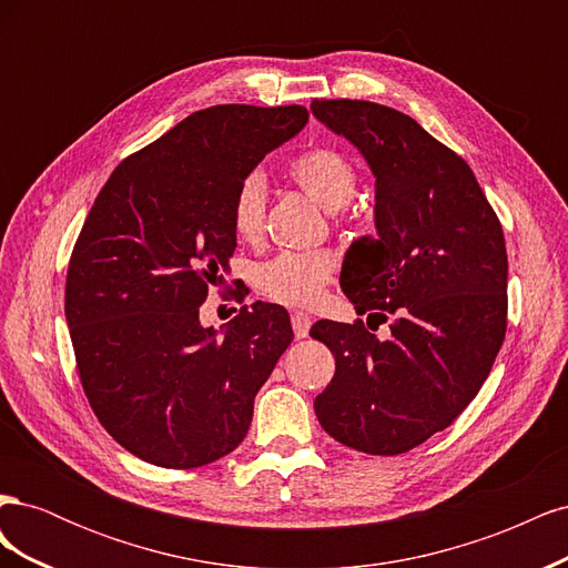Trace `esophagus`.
Returning a JSON list of instances; mask_svg holds the SVG:
<instances>
[{
	"label": "esophagus",
	"mask_w": 568,
	"mask_h": 568,
	"mask_svg": "<svg viewBox=\"0 0 568 568\" xmlns=\"http://www.w3.org/2000/svg\"><path fill=\"white\" fill-rule=\"evenodd\" d=\"M311 324H313L311 315H305V313H294V315H291V326H294L296 338H305L307 332H311Z\"/></svg>",
	"instance_id": "1"
}]
</instances>
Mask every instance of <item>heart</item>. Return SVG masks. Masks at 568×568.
Returning a JSON list of instances; mask_svg holds the SVG:
<instances>
[{
	"mask_svg": "<svg viewBox=\"0 0 568 568\" xmlns=\"http://www.w3.org/2000/svg\"><path fill=\"white\" fill-rule=\"evenodd\" d=\"M288 178L322 209L341 211L351 203L357 186V170L336 146H313L288 163ZM267 213V180L261 170H251L239 180L232 199V230L242 242L263 236ZM336 261L324 251H284L253 270V286L267 301L282 305H313L332 282Z\"/></svg>",
	"mask_w": 568,
	"mask_h": 568,
	"instance_id": "1",
	"label": "heart"
}]
</instances>
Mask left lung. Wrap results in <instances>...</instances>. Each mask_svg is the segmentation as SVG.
Wrapping results in <instances>:
<instances>
[{
	"instance_id": "left-lung-1",
	"label": "left lung",
	"mask_w": 568,
	"mask_h": 568,
	"mask_svg": "<svg viewBox=\"0 0 568 568\" xmlns=\"http://www.w3.org/2000/svg\"><path fill=\"white\" fill-rule=\"evenodd\" d=\"M311 109L376 178V236L351 246L341 288L359 315L390 320L386 341L363 320L313 324L311 336L336 357L315 412L348 448L400 455L462 415L500 353L503 225L467 161L417 120L359 99H315Z\"/></svg>"
}]
</instances>
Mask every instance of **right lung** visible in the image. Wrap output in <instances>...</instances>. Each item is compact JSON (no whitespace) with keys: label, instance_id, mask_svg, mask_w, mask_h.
<instances>
[{"label":"right lung","instance_id":"right-lung-1","mask_svg":"<svg viewBox=\"0 0 568 568\" xmlns=\"http://www.w3.org/2000/svg\"><path fill=\"white\" fill-rule=\"evenodd\" d=\"M305 123L303 106L196 111L120 163L84 220L65 322L97 419L134 457L194 469L244 440L288 313L253 303L215 336L199 307L236 248L239 180Z\"/></svg>","mask_w":568,"mask_h":568}]
</instances>
